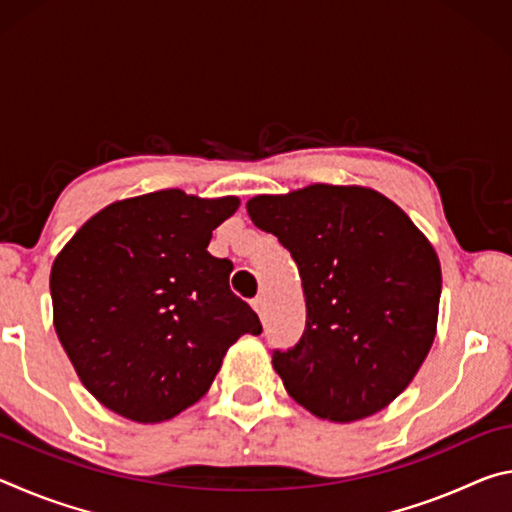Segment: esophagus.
<instances>
[{"label":"esophagus","instance_id":"1","mask_svg":"<svg viewBox=\"0 0 512 512\" xmlns=\"http://www.w3.org/2000/svg\"><path fill=\"white\" fill-rule=\"evenodd\" d=\"M253 309L257 311L259 316H264V311H266V300H264V298H255V300H253Z\"/></svg>","mask_w":512,"mask_h":512}]
</instances>
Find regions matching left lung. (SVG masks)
<instances>
[{
    "label": "left lung",
    "instance_id": "8db88e82",
    "mask_svg": "<svg viewBox=\"0 0 512 512\" xmlns=\"http://www.w3.org/2000/svg\"><path fill=\"white\" fill-rule=\"evenodd\" d=\"M246 210L289 250L305 293L302 339L273 352L287 393L341 424L386 409L436 339L443 275L431 241L400 205L361 185L262 194Z\"/></svg>",
    "mask_w": 512,
    "mask_h": 512
}]
</instances>
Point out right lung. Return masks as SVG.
Segmentation results:
<instances>
[{
    "label": "right lung",
    "instance_id": "add662e5",
    "mask_svg": "<svg viewBox=\"0 0 512 512\" xmlns=\"http://www.w3.org/2000/svg\"><path fill=\"white\" fill-rule=\"evenodd\" d=\"M239 198L162 189L85 221L49 275L54 327L81 384L121 418H176L210 391L225 352L262 334L230 291L232 262L207 253Z\"/></svg>",
    "mask_w": 512,
    "mask_h": 512
}]
</instances>
